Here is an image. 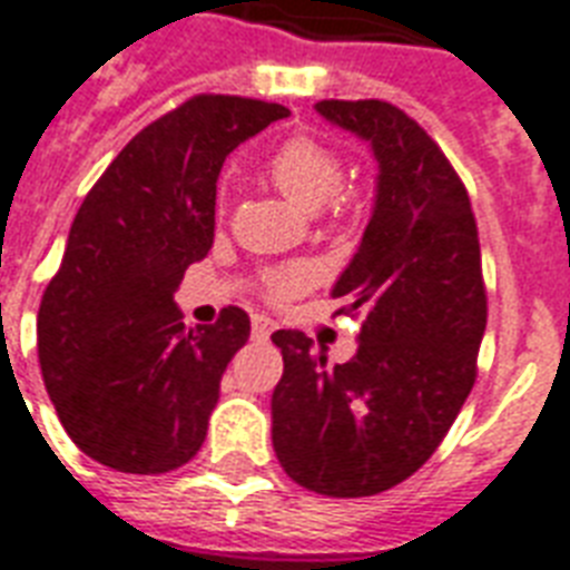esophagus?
<instances>
[{
	"label": "esophagus",
	"mask_w": 570,
	"mask_h": 570,
	"mask_svg": "<svg viewBox=\"0 0 570 570\" xmlns=\"http://www.w3.org/2000/svg\"><path fill=\"white\" fill-rule=\"evenodd\" d=\"M272 331H275V322L268 320V316H259L257 313V316L250 320V334H254L257 340H266Z\"/></svg>",
	"instance_id": "34e87169"
}]
</instances>
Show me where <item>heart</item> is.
Listing matches in <instances>:
<instances>
[{"instance_id":"b5f03b06","label":"heart","mask_w":570,"mask_h":570,"mask_svg":"<svg viewBox=\"0 0 570 570\" xmlns=\"http://www.w3.org/2000/svg\"><path fill=\"white\" fill-rule=\"evenodd\" d=\"M272 180L302 213H322L334 200L343 186V163L328 147L316 145L311 138H293L272 156ZM307 284L304 268H284L268 275V293L275 298L298 293Z\"/></svg>"}]
</instances>
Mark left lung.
I'll return each instance as SVG.
<instances>
[{
  "label": "left lung",
  "mask_w": 570,
  "mask_h": 570,
  "mask_svg": "<svg viewBox=\"0 0 570 570\" xmlns=\"http://www.w3.org/2000/svg\"><path fill=\"white\" fill-rule=\"evenodd\" d=\"M316 111L379 165L366 230L331 289L364 325L337 366L302 331L272 334L284 355L272 446L298 485L370 497L423 468L473 387L482 257L468 191L423 127L381 100H322Z\"/></svg>",
  "instance_id": "8db88e82"
}]
</instances>
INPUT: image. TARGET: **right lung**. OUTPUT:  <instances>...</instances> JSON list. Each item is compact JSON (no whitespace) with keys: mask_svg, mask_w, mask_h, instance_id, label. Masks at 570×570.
Segmentation results:
<instances>
[{"mask_svg":"<svg viewBox=\"0 0 570 570\" xmlns=\"http://www.w3.org/2000/svg\"><path fill=\"white\" fill-rule=\"evenodd\" d=\"M277 102L200 94L154 120L79 206L38 311L43 384L70 441L120 473H168L195 459L230 357L250 320L224 307L186 328L174 302L215 236L224 159Z\"/></svg>","mask_w":570,"mask_h":570,"instance_id":"right-lung-1","label":"right lung"}]
</instances>
